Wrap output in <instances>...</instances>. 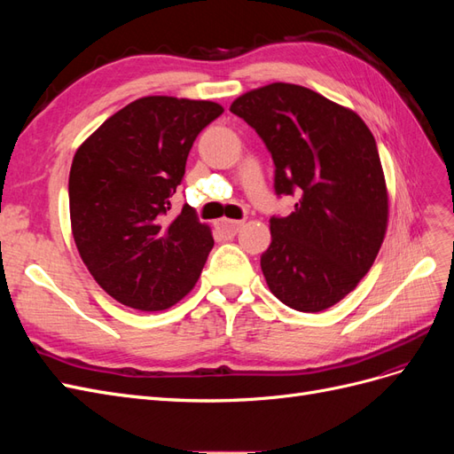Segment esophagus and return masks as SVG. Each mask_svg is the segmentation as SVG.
Returning a JSON list of instances; mask_svg holds the SVG:
<instances>
[{
    "instance_id": "34e87169",
    "label": "esophagus",
    "mask_w": 454,
    "mask_h": 454,
    "mask_svg": "<svg viewBox=\"0 0 454 454\" xmlns=\"http://www.w3.org/2000/svg\"><path fill=\"white\" fill-rule=\"evenodd\" d=\"M240 227H242V222H235V219H219L215 223V229L225 237H235Z\"/></svg>"
}]
</instances>
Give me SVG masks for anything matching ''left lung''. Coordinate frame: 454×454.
<instances>
[{"mask_svg":"<svg viewBox=\"0 0 454 454\" xmlns=\"http://www.w3.org/2000/svg\"><path fill=\"white\" fill-rule=\"evenodd\" d=\"M231 112L269 149L274 193L299 197L290 215L270 217L261 255L269 290L301 312L333 307L365 277L387 232L373 134L350 109L290 83L246 92Z\"/></svg>","mask_w":454,"mask_h":454,"instance_id":"8db88e82","label":"left lung"}]
</instances>
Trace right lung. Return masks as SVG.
Listing matches in <instances>:
<instances>
[{"instance_id": "add662e5", "label": "right lung", "mask_w": 454, "mask_h": 454, "mask_svg": "<svg viewBox=\"0 0 454 454\" xmlns=\"http://www.w3.org/2000/svg\"><path fill=\"white\" fill-rule=\"evenodd\" d=\"M223 114L208 100L145 96L109 117L77 149L70 170L72 232L94 280L138 310L176 305L214 248L210 227L170 199L202 129Z\"/></svg>"}]
</instances>
